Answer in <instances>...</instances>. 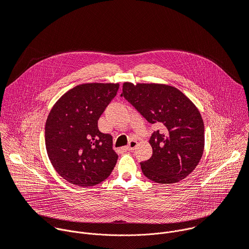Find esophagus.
Instances as JSON below:
<instances>
[{"label":"esophagus","instance_id":"34e87169","mask_svg":"<svg viewBox=\"0 0 249 249\" xmlns=\"http://www.w3.org/2000/svg\"><path fill=\"white\" fill-rule=\"evenodd\" d=\"M137 146H138V142L135 141V140H131V141L129 142L128 146L126 147V149H127L128 151H133Z\"/></svg>","mask_w":249,"mask_h":249}]
</instances>
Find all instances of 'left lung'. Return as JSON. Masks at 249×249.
I'll return each mask as SVG.
<instances>
[{
  "instance_id": "obj_1",
  "label": "left lung",
  "mask_w": 249,
  "mask_h": 249,
  "mask_svg": "<svg viewBox=\"0 0 249 249\" xmlns=\"http://www.w3.org/2000/svg\"><path fill=\"white\" fill-rule=\"evenodd\" d=\"M124 96L151 124L160 128L149 143L144 175L160 184L179 182L198 165L204 152V122L195 104L179 89L163 84H123Z\"/></svg>"
}]
</instances>
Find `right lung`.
I'll return each mask as SVG.
<instances>
[{"mask_svg":"<svg viewBox=\"0 0 249 249\" xmlns=\"http://www.w3.org/2000/svg\"><path fill=\"white\" fill-rule=\"evenodd\" d=\"M118 89L119 84H82L53 105L45 124L46 151L55 170L68 182L93 186L112 172L118 155L111 135L101 133L97 121Z\"/></svg>","mask_w":249,"mask_h":249,"instance_id":"1","label":"right lung"}]
</instances>
